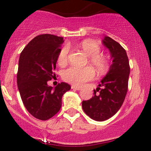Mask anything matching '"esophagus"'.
<instances>
[{"mask_svg": "<svg viewBox=\"0 0 151 151\" xmlns=\"http://www.w3.org/2000/svg\"><path fill=\"white\" fill-rule=\"evenodd\" d=\"M71 88H72V89H75V90H80L81 89V87H79V86H76L74 85H72V86H71Z\"/></svg>", "mask_w": 151, "mask_h": 151, "instance_id": "1", "label": "esophagus"}]
</instances>
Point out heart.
Segmentation results:
<instances>
[{
  "instance_id": "b5f03b06",
  "label": "heart",
  "mask_w": 151,
  "mask_h": 151,
  "mask_svg": "<svg viewBox=\"0 0 151 151\" xmlns=\"http://www.w3.org/2000/svg\"><path fill=\"white\" fill-rule=\"evenodd\" d=\"M79 47L83 50L87 56H89V62L99 72H104L108 67V60L104 55L100 53L101 47L96 42L92 40L82 41ZM70 48L65 45L62 48L59 53L58 62L60 65H65L68 61ZM95 72L92 67H86L79 68L71 67L67 69L62 73V78L65 81L74 84L75 86H81L86 81L91 80L94 77Z\"/></svg>"
}]
</instances>
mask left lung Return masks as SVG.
<instances>
[{
  "mask_svg": "<svg viewBox=\"0 0 151 151\" xmlns=\"http://www.w3.org/2000/svg\"><path fill=\"white\" fill-rule=\"evenodd\" d=\"M102 43L110 51L112 63L99 87L93 90L92 98L82 101L85 114L96 121L110 119L120 109L128 91L130 74L129 58L123 47L108 36L104 37Z\"/></svg>",
  "mask_w": 151,
  "mask_h": 151,
  "instance_id": "1",
  "label": "left lung"
}]
</instances>
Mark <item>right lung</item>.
<instances>
[{
  "label": "right lung",
  "mask_w": 151,
  "mask_h": 151,
  "mask_svg": "<svg viewBox=\"0 0 151 151\" xmlns=\"http://www.w3.org/2000/svg\"><path fill=\"white\" fill-rule=\"evenodd\" d=\"M63 42L62 37L40 35L20 53L17 74L19 92L27 111L40 120H48L58 113L62 96L71 89L65 82L55 88L47 85L48 81L56 78L54 71Z\"/></svg>",
  "instance_id": "1"
}]
</instances>
